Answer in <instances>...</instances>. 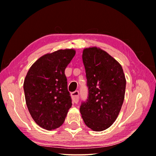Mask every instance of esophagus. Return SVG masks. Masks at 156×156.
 Returning <instances> with one entry per match:
<instances>
[{"label":"esophagus","mask_w":156,"mask_h":156,"mask_svg":"<svg viewBox=\"0 0 156 156\" xmlns=\"http://www.w3.org/2000/svg\"><path fill=\"white\" fill-rule=\"evenodd\" d=\"M71 96L72 97V99H73L74 103L77 104L79 100V92L75 91V92H71Z\"/></svg>","instance_id":"1"}]
</instances>
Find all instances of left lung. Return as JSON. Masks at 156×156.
<instances>
[{
  "instance_id": "1",
  "label": "left lung",
  "mask_w": 156,
  "mask_h": 156,
  "mask_svg": "<svg viewBox=\"0 0 156 156\" xmlns=\"http://www.w3.org/2000/svg\"><path fill=\"white\" fill-rule=\"evenodd\" d=\"M87 99L80 111L85 124L94 131L108 128L117 118L125 98L126 80L120 64L97 48L83 52Z\"/></svg>"
}]
</instances>
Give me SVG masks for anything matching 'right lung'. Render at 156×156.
I'll list each match as a JSON object with an SVG mask.
<instances>
[{
    "label": "right lung",
    "mask_w": 156,
    "mask_h": 156,
    "mask_svg": "<svg viewBox=\"0 0 156 156\" xmlns=\"http://www.w3.org/2000/svg\"><path fill=\"white\" fill-rule=\"evenodd\" d=\"M75 54V50L68 49L43 55L32 65L25 78L27 108L34 121L44 129L61 126L71 107L64 71Z\"/></svg>",
    "instance_id": "1"
}]
</instances>
